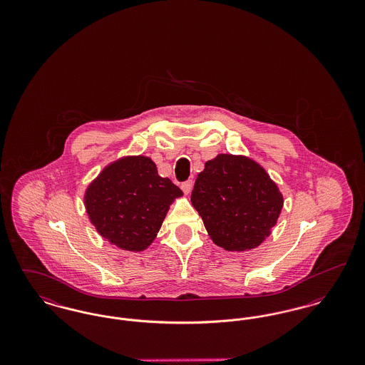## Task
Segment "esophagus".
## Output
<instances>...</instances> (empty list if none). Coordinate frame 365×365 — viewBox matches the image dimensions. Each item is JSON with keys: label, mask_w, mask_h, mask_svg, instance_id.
I'll list each match as a JSON object with an SVG mask.
<instances>
[{"label": "esophagus", "mask_w": 365, "mask_h": 365, "mask_svg": "<svg viewBox=\"0 0 365 365\" xmlns=\"http://www.w3.org/2000/svg\"><path fill=\"white\" fill-rule=\"evenodd\" d=\"M191 189H192V180H191V179L182 183V190H183L185 194H190Z\"/></svg>", "instance_id": "1"}]
</instances>
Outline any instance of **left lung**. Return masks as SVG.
I'll return each mask as SVG.
<instances>
[{"label":"left lung","instance_id":"1","mask_svg":"<svg viewBox=\"0 0 365 365\" xmlns=\"http://www.w3.org/2000/svg\"><path fill=\"white\" fill-rule=\"evenodd\" d=\"M191 204L213 242L228 252H242L257 247L271 234L283 197L253 160L219 155L198 174Z\"/></svg>","mask_w":365,"mask_h":365}]
</instances>
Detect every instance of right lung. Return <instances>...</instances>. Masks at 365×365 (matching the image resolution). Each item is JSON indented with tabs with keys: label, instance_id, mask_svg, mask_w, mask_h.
I'll list each match as a JSON object with an SVG mask.
<instances>
[{
	"label": "right lung",
	"instance_id": "1",
	"mask_svg": "<svg viewBox=\"0 0 365 365\" xmlns=\"http://www.w3.org/2000/svg\"><path fill=\"white\" fill-rule=\"evenodd\" d=\"M182 194L157 174L149 157H125L108 165L87 187L85 205L103 238L140 252L153 242L171 202Z\"/></svg>",
	"mask_w": 365,
	"mask_h": 365
}]
</instances>
